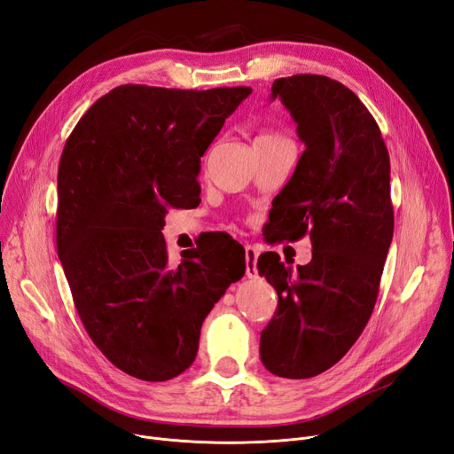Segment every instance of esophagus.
<instances>
[{
  "mask_svg": "<svg viewBox=\"0 0 454 454\" xmlns=\"http://www.w3.org/2000/svg\"><path fill=\"white\" fill-rule=\"evenodd\" d=\"M245 260H247V276L248 278H254V276L258 274V267H255V263H258V250L247 245L245 247Z\"/></svg>",
  "mask_w": 454,
  "mask_h": 454,
  "instance_id": "1",
  "label": "esophagus"
}]
</instances>
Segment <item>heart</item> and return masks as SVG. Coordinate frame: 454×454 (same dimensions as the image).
<instances>
[{
	"label": "heart",
	"mask_w": 454,
	"mask_h": 454,
	"mask_svg": "<svg viewBox=\"0 0 454 454\" xmlns=\"http://www.w3.org/2000/svg\"><path fill=\"white\" fill-rule=\"evenodd\" d=\"M272 137H276V135H269V133H262V135H258V137H255V139H272Z\"/></svg>",
	"instance_id": "heart-1"
}]
</instances>
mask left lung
<instances>
[{
	"label": "left lung",
	"instance_id": "8db88e82",
	"mask_svg": "<svg viewBox=\"0 0 454 454\" xmlns=\"http://www.w3.org/2000/svg\"><path fill=\"white\" fill-rule=\"evenodd\" d=\"M306 150L272 200L270 241L308 233L311 262L297 270L276 252L258 270L278 294L262 332V362L276 377L311 379L338 364L364 332L393 239L389 153L379 124L350 89L326 75L272 83Z\"/></svg>",
	"mask_w": 454,
	"mask_h": 454
}]
</instances>
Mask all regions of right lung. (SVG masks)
I'll list each match as a JSON object with an SVG mask.
<instances>
[{
  "mask_svg": "<svg viewBox=\"0 0 454 454\" xmlns=\"http://www.w3.org/2000/svg\"><path fill=\"white\" fill-rule=\"evenodd\" d=\"M250 87H116L75 124L57 174V252L80 319L104 356L148 382L182 374L245 250L215 235L168 263V207L200 196V157Z\"/></svg>",
  "mask_w": 454,
  "mask_h": 454,
  "instance_id": "obj_1",
  "label": "right lung"
}]
</instances>
